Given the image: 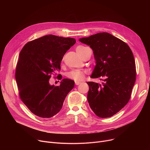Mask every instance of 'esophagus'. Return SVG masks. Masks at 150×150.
Here are the masks:
<instances>
[{"mask_svg":"<svg viewBox=\"0 0 150 150\" xmlns=\"http://www.w3.org/2000/svg\"><path fill=\"white\" fill-rule=\"evenodd\" d=\"M75 85H78L79 84H80L81 82H79V81H75Z\"/></svg>","mask_w":150,"mask_h":150,"instance_id":"34e87169","label":"esophagus"}]
</instances>
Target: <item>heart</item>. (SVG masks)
Returning a JSON list of instances; mask_svg holds the SVG:
<instances>
[{
  "instance_id": "obj_1",
  "label": "heart",
  "mask_w": 150,
  "mask_h": 150,
  "mask_svg": "<svg viewBox=\"0 0 150 150\" xmlns=\"http://www.w3.org/2000/svg\"><path fill=\"white\" fill-rule=\"evenodd\" d=\"M86 48L87 47L83 46H79L76 48V52L81 56V58L83 57L85 50ZM85 72L84 71L76 69L69 72L67 74V76L71 79H73L76 81H80L83 79L85 77Z\"/></svg>"
}]
</instances>
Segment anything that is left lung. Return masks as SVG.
I'll use <instances>...</instances> for the list:
<instances>
[{
	"mask_svg": "<svg viewBox=\"0 0 150 150\" xmlns=\"http://www.w3.org/2000/svg\"><path fill=\"white\" fill-rule=\"evenodd\" d=\"M79 41L93 49L96 65L91 76L102 84L88 82L87 100L94 113L101 118L119 112L129 101L136 79L134 57L126 42L108 33H100Z\"/></svg>",
	"mask_w": 150,
	"mask_h": 150,
	"instance_id": "1",
	"label": "left lung"
}]
</instances>
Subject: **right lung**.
I'll list each match as a JSON object with an SVG mask.
<instances>
[{
    "label": "right lung",
    "mask_w": 150,
    "mask_h": 150,
    "mask_svg": "<svg viewBox=\"0 0 150 150\" xmlns=\"http://www.w3.org/2000/svg\"><path fill=\"white\" fill-rule=\"evenodd\" d=\"M75 42L73 38L47 35L27 42L21 50L15 72L19 96L35 115L50 118L58 113L73 89L71 79H63L59 86L51 85L49 79L60 70L64 54Z\"/></svg>",
    "instance_id": "right-lung-1"
}]
</instances>
